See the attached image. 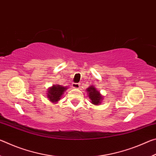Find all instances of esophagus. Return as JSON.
<instances>
[{
	"instance_id": "esophagus-1",
	"label": "esophagus",
	"mask_w": 156,
	"mask_h": 156,
	"mask_svg": "<svg viewBox=\"0 0 156 156\" xmlns=\"http://www.w3.org/2000/svg\"><path fill=\"white\" fill-rule=\"evenodd\" d=\"M72 87H73V88H76V89L79 88V87H80V83H72Z\"/></svg>"
}]
</instances>
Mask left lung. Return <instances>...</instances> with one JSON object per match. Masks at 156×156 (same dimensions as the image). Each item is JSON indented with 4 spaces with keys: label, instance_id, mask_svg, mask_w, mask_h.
Masks as SVG:
<instances>
[{
    "label": "left lung",
    "instance_id": "8db88e82",
    "mask_svg": "<svg viewBox=\"0 0 156 156\" xmlns=\"http://www.w3.org/2000/svg\"><path fill=\"white\" fill-rule=\"evenodd\" d=\"M87 91H88L87 94H89V98L91 99L92 104L98 105L101 102V100L102 99V96L96 88L94 87L93 86H91L87 89Z\"/></svg>",
    "mask_w": 156,
    "mask_h": 156
}]
</instances>
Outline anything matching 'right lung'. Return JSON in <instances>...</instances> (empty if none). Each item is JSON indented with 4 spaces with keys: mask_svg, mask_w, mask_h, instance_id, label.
Wrapping results in <instances>:
<instances>
[{
    "mask_svg": "<svg viewBox=\"0 0 156 156\" xmlns=\"http://www.w3.org/2000/svg\"><path fill=\"white\" fill-rule=\"evenodd\" d=\"M66 89L65 87L60 86V84L58 85H54L52 87L50 88L47 93V97L51 102H57L58 100H59L61 98V96L63 94Z\"/></svg>",
    "mask_w": 156,
    "mask_h": 156,
    "instance_id": "1",
    "label": "right lung"
}]
</instances>
